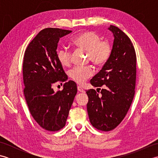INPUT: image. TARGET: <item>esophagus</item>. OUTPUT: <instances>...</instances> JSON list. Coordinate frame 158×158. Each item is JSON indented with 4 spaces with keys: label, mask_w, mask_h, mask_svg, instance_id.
<instances>
[{
    "label": "esophagus",
    "mask_w": 158,
    "mask_h": 158,
    "mask_svg": "<svg viewBox=\"0 0 158 158\" xmlns=\"http://www.w3.org/2000/svg\"><path fill=\"white\" fill-rule=\"evenodd\" d=\"M77 89H78V91L80 92H82V93H84V92H85L84 89H83L81 88V87H80V86L77 87Z\"/></svg>",
    "instance_id": "esophagus-1"
}]
</instances>
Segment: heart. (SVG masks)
<instances>
[{
  "label": "heart",
  "instance_id": "1",
  "mask_svg": "<svg viewBox=\"0 0 158 158\" xmlns=\"http://www.w3.org/2000/svg\"><path fill=\"white\" fill-rule=\"evenodd\" d=\"M70 43L75 48L88 52V59L97 66H102L108 61L111 54V46L107 41H101L100 36L92 31H85L73 37ZM60 64L67 66L70 64L71 53L70 50L61 48L56 53ZM94 73L89 66H75L69 70V77L79 84H82Z\"/></svg>",
  "mask_w": 158,
  "mask_h": 158
}]
</instances>
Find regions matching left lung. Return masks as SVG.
Listing matches in <instances>:
<instances>
[{
    "mask_svg": "<svg viewBox=\"0 0 158 158\" xmlns=\"http://www.w3.org/2000/svg\"><path fill=\"white\" fill-rule=\"evenodd\" d=\"M114 36L111 54L90 83L94 87L105 85L99 95L95 89L86 92L87 110L92 125L102 131H110L125 117L135 96L136 56L130 38L115 26L109 28Z\"/></svg>",
    "mask_w": 158,
    "mask_h": 158,
    "instance_id": "1",
    "label": "left lung"
}]
</instances>
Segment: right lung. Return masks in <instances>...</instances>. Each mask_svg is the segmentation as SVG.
I'll return each mask as SVG.
<instances>
[{
	"label": "right lung",
	"mask_w": 158,
	"mask_h": 158,
	"mask_svg": "<svg viewBox=\"0 0 158 158\" xmlns=\"http://www.w3.org/2000/svg\"><path fill=\"white\" fill-rule=\"evenodd\" d=\"M71 31L48 28L42 30L26 48L23 62V94L33 118L43 129L56 132L66 125L77 94V84L66 82L62 91L52 85L68 79L57 59L59 40Z\"/></svg>",
	"instance_id": "add662e5"
}]
</instances>
